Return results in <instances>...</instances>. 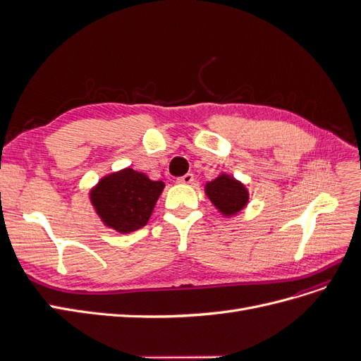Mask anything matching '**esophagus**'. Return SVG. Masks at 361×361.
Masks as SVG:
<instances>
[{
	"label": "esophagus",
	"mask_w": 361,
	"mask_h": 361,
	"mask_svg": "<svg viewBox=\"0 0 361 361\" xmlns=\"http://www.w3.org/2000/svg\"><path fill=\"white\" fill-rule=\"evenodd\" d=\"M192 179H194V176L191 173H187L185 174V176H182V178H178V183H180V185H190L191 182H192Z\"/></svg>",
	"instance_id": "34e87169"
}]
</instances>
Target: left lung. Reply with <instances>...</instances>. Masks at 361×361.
<instances>
[{
    "mask_svg": "<svg viewBox=\"0 0 361 361\" xmlns=\"http://www.w3.org/2000/svg\"><path fill=\"white\" fill-rule=\"evenodd\" d=\"M204 194L215 209L226 218L241 212L250 200L245 185L228 173H220L214 180L206 182Z\"/></svg>",
    "mask_w": 361,
    "mask_h": 361,
    "instance_id": "1",
    "label": "left lung"
}]
</instances>
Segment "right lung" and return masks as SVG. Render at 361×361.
<instances>
[{"mask_svg": "<svg viewBox=\"0 0 361 361\" xmlns=\"http://www.w3.org/2000/svg\"><path fill=\"white\" fill-rule=\"evenodd\" d=\"M162 180H150L130 167L105 174L89 192L96 215L104 226L118 233H130L147 224L164 191Z\"/></svg>", "mask_w": 361, "mask_h": 361, "instance_id": "1", "label": "right lung"}]
</instances>
